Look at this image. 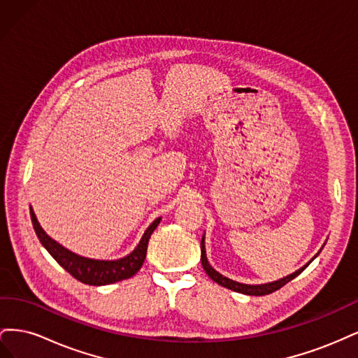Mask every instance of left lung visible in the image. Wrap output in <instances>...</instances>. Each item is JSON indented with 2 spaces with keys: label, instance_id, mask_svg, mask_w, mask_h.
I'll return each mask as SVG.
<instances>
[{
  "label": "left lung",
  "instance_id": "1",
  "mask_svg": "<svg viewBox=\"0 0 358 358\" xmlns=\"http://www.w3.org/2000/svg\"><path fill=\"white\" fill-rule=\"evenodd\" d=\"M326 245V243H324ZM322 245V246H324ZM322 249V248H321ZM321 249L318 251V254L321 252ZM318 254L313 255V258L310 259L309 263H306L303 267H300L299 270H296L294 273H291L282 279H278V280H273V282H267V284H255V285H251V284H242V282H237V280H233L230 278H227L224 275H221L220 272H216V270L209 264L208 262V255H206V246H204V234H203V239H201V264H203V268L204 272L208 273V276L215 280L216 284L222 285L224 288H229V289H233L236 292H242V294H246V296H266V294H270V292H273L276 289H279L280 287H284L285 284H288L291 279H294L296 276H299L303 270H305L313 259H315L318 257Z\"/></svg>",
  "mask_w": 358,
  "mask_h": 358
}]
</instances>
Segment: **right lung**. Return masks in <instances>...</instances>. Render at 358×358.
<instances>
[{
	"mask_svg": "<svg viewBox=\"0 0 358 358\" xmlns=\"http://www.w3.org/2000/svg\"><path fill=\"white\" fill-rule=\"evenodd\" d=\"M29 213L32 227H34L38 241L46 248V251L55 258V262L62 268H66L73 278L80 280V282L95 287L115 284L119 282V280H124L136 275L145 263L150 234L154 233V230L161 221V218H157L148 227L142 236V239H140L137 246L128 255L117 259H95L76 254L66 246L58 243L55 239H52V237L41 229V225L37 221V216L31 206Z\"/></svg>",
	"mask_w": 358,
	"mask_h": 358,
	"instance_id": "add662e5",
	"label": "right lung"
}]
</instances>
